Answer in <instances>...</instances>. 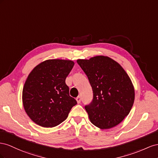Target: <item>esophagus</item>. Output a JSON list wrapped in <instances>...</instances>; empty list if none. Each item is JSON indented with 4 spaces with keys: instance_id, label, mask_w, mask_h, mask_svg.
<instances>
[{
    "instance_id": "1",
    "label": "esophagus",
    "mask_w": 158,
    "mask_h": 158,
    "mask_svg": "<svg viewBox=\"0 0 158 158\" xmlns=\"http://www.w3.org/2000/svg\"><path fill=\"white\" fill-rule=\"evenodd\" d=\"M81 98L80 96H79V97L76 98V101H77V102L78 104H79V103L81 102Z\"/></svg>"
}]
</instances>
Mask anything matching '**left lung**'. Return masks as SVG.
Instances as JSON below:
<instances>
[{
	"instance_id": "1",
	"label": "left lung",
	"mask_w": 158,
	"mask_h": 158,
	"mask_svg": "<svg viewBox=\"0 0 158 158\" xmlns=\"http://www.w3.org/2000/svg\"><path fill=\"white\" fill-rule=\"evenodd\" d=\"M93 89V99L85 106L91 123L101 129L120 124L130 113L135 92L132 81L118 62L97 56L77 60Z\"/></svg>"
}]
</instances>
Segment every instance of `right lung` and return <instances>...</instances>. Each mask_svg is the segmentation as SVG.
Instances as JSON below:
<instances>
[{
    "label": "right lung",
    "mask_w": 158,
    "mask_h": 158,
    "mask_svg": "<svg viewBox=\"0 0 158 158\" xmlns=\"http://www.w3.org/2000/svg\"><path fill=\"white\" fill-rule=\"evenodd\" d=\"M74 64L71 60H48L35 66L27 77L22 90L24 109L40 127L59 125L77 104L65 84Z\"/></svg>",
    "instance_id": "obj_1"
}]
</instances>
